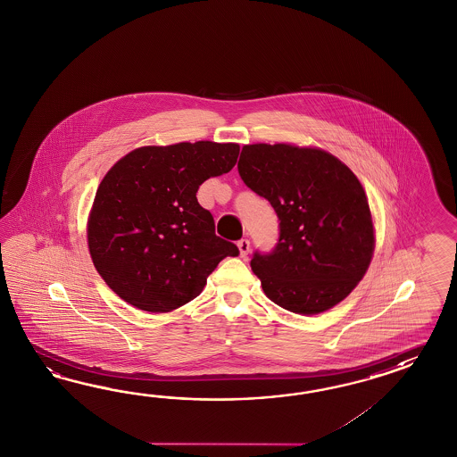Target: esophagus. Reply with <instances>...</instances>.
Returning <instances> with one entry per match:
<instances>
[{"label":"esophagus","mask_w":457,"mask_h":457,"mask_svg":"<svg viewBox=\"0 0 457 457\" xmlns=\"http://www.w3.org/2000/svg\"><path fill=\"white\" fill-rule=\"evenodd\" d=\"M237 247H239V253H241V257H245L249 254V249H251V243H249V239H239L237 241Z\"/></svg>","instance_id":"esophagus-1"}]
</instances>
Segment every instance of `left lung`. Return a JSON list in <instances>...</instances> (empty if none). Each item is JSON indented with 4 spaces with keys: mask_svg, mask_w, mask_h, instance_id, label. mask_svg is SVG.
<instances>
[{
    "mask_svg": "<svg viewBox=\"0 0 457 457\" xmlns=\"http://www.w3.org/2000/svg\"><path fill=\"white\" fill-rule=\"evenodd\" d=\"M237 171L278 218L276 245L251 259L269 299L302 315L344 301L375 245L367 195L352 170L322 150L256 144L243 146Z\"/></svg>",
    "mask_w": 457,
    "mask_h": 457,
    "instance_id": "1",
    "label": "left lung"
}]
</instances>
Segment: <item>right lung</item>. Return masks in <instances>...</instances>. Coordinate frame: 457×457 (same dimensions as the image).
Listing matches in <instances>:
<instances>
[{
    "label": "right lung",
    "mask_w": 457,
    "mask_h": 457,
    "mask_svg": "<svg viewBox=\"0 0 457 457\" xmlns=\"http://www.w3.org/2000/svg\"><path fill=\"white\" fill-rule=\"evenodd\" d=\"M236 144L144 146L104 177L90 212L94 266L120 299L140 311L170 312L193 301L237 245L214 234L196 191L236 165Z\"/></svg>",
    "instance_id": "right-lung-1"
}]
</instances>
